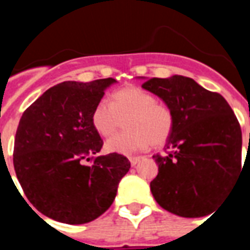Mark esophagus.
<instances>
[{
  "label": "esophagus",
  "mask_w": 250,
  "mask_h": 250,
  "mask_svg": "<svg viewBox=\"0 0 250 250\" xmlns=\"http://www.w3.org/2000/svg\"><path fill=\"white\" fill-rule=\"evenodd\" d=\"M140 159H141V156H130L129 160H130V163H131L132 167H134V165H136L139 161H140Z\"/></svg>",
  "instance_id": "34e87169"
}]
</instances>
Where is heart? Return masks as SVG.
<instances>
[{
	"mask_svg": "<svg viewBox=\"0 0 250 250\" xmlns=\"http://www.w3.org/2000/svg\"><path fill=\"white\" fill-rule=\"evenodd\" d=\"M127 118V131L106 143L110 152L131 154L150 146H161L174 129V114L169 106L136 86H127L111 95V103L100 100L91 112V124L101 136H111Z\"/></svg>",
	"mask_w": 250,
	"mask_h": 250,
	"instance_id": "1",
	"label": "heart"
}]
</instances>
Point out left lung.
Returning <instances> with one entry per match:
<instances>
[{
	"label": "left lung",
	"mask_w": 250,
	"mask_h": 250,
	"mask_svg": "<svg viewBox=\"0 0 250 250\" xmlns=\"http://www.w3.org/2000/svg\"><path fill=\"white\" fill-rule=\"evenodd\" d=\"M174 114L165 154L152 155L159 165L150 189L163 209L184 218L213 213L228 195L242 170V130L222 95L190 77H152L143 83Z\"/></svg>",
	"instance_id": "1"
}]
</instances>
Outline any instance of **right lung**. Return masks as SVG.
Here are the masks:
<instances>
[{"mask_svg":"<svg viewBox=\"0 0 250 250\" xmlns=\"http://www.w3.org/2000/svg\"><path fill=\"white\" fill-rule=\"evenodd\" d=\"M112 83V77L65 81L22 114L13 167L28 202L51 219L85 224L99 218L111 207L119 182L129 171V159L118 152L92 156L104 141L92 126L91 112ZM89 156L92 165L85 166Z\"/></svg>","mask_w":250,"mask_h":250,"instance_id":"obj_1","label":"right lung"}]
</instances>
